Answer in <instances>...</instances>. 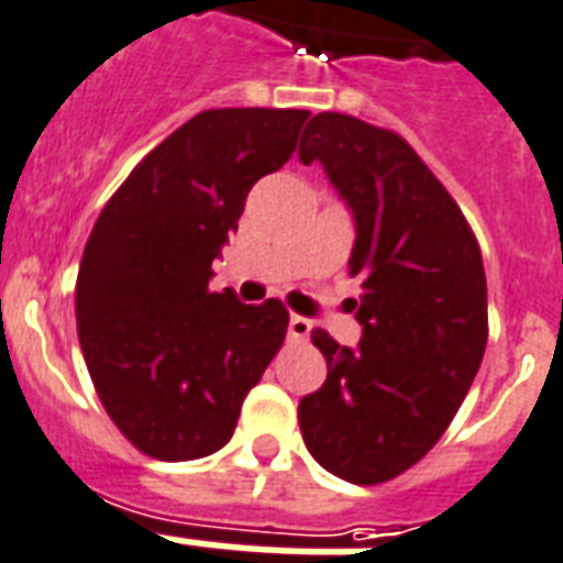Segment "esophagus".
Here are the masks:
<instances>
[{
  "label": "esophagus",
  "mask_w": 563,
  "mask_h": 563,
  "mask_svg": "<svg viewBox=\"0 0 563 563\" xmlns=\"http://www.w3.org/2000/svg\"><path fill=\"white\" fill-rule=\"evenodd\" d=\"M312 324L303 316H289V336L291 339H307L310 336Z\"/></svg>",
  "instance_id": "1"
}]
</instances>
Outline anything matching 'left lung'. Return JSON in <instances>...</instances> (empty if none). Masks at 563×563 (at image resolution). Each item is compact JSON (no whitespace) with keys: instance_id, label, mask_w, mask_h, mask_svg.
Returning <instances> with one entry per match:
<instances>
[{"instance_id":"obj_1","label":"left lung","mask_w":563,"mask_h":563,"mask_svg":"<svg viewBox=\"0 0 563 563\" xmlns=\"http://www.w3.org/2000/svg\"><path fill=\"white\" fill-rule=\"evenodd\" d=\"M357 224V349L312 330L328 380L300 398L310 454L351 484H384L452 424L487 349V277L461 206L398 132L321 111L300 139Z\"/></svg>"}]
</instances>
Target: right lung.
Returning a JSON list of instances; mask_svg holds the SVG:
<instances>
[{"label": "right lung", "instance_id": "right-lung-1", "mask_svg": "<svg viewBox=\"0 0 563 563\" xmlns=\"http://www.w3.org/2000/svg\"><path fill=\"white\" fill-rule=\"evenodd\" d=\"M303 109H209L132 167L85 244L76 330L120 434L156 461L230 443L244 396L280 351V300L212 291V260L256 179L298 147Z\"/></svg>", "mask_w": 563, "mask_h": 563}]
</instances>
